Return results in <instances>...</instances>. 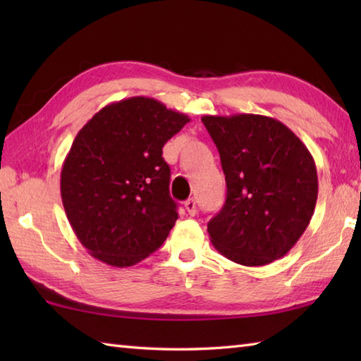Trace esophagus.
Segmentation results:
<instances>
[{
	"label": "esophagus",
	"instance_id": "1",
	"mask_svg": "<svg viewBox=\"0 0 361 361\" xmlns=\"http://www.w3.org/2000/svg\"><path fill=\"white\" fill-rule=\"evenodd\" d=\"M185 208H186L189 216H195V214H197V203H195L194 198H189V200L185 203Z\"/></svg>",
	"mask_w": 361,
	"mask_h": 361
}]
</instances>
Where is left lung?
Wrapping results in <instances>:
<instances>
[{
  "mask_svg": "<svg viewBox=\"0 0 361 361\" xmlns=\"http://www.w3.org/2000/svg\"><path fill=\"white\" fill-rule=\"evenodd\" d=\"M226 180L224 208L208 224L209 239L245 267L278 260L307 229L318 198V175L305 144L262 114L203 116Z\"/></svg>",
  "mask_w": 361,
  "mask_h": 361,
  "instance_id": "left-lung-1",
  "label": "left lung"
}]
</instances>
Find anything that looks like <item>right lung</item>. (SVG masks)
I'll return each instance as SVG.
<instances>
[{
	"label": "right lung",
	"instance_id": "obj_1",
	"mask_svg": "<svg viewBox=\"0 0 361 361\" xmlns=\"http://www.w3.org/2000/svg\"><path fill=\"white\" fill-rule=\"evenodd\" d=\"M157 99L105 105L74 137L60 194L74 234L93 257L124 268L157 251L178 214L163 147L189 122Z\"/></svg>",
	"mask_w": 361,
	"mask_h": 361
}]
</instances>
